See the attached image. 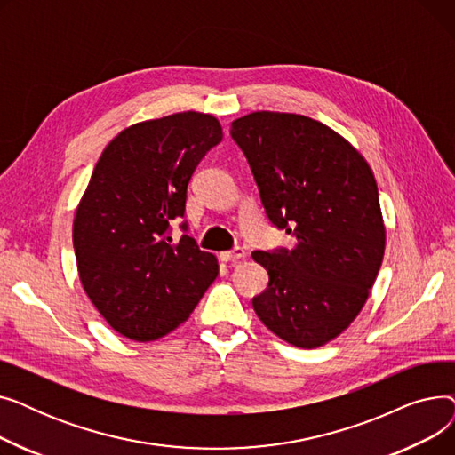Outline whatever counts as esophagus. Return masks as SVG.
<instances>
[{
    "label": "esophagus",
    "instance_id": "obj_1",
    "mask_svg": "<svg viewBox=\"0 0 455 455\" xmlns=\"http://www.w3.org/2000/svg\"><path fill=\"white\" fill-rule=\"evenodd\" d=\"M220 258H221V261H237V259L245 258V249L243 247H234L232 251L221 252Z\"/></svg>",
    "mask_w": 455,
    "mask_h": 455
}]
</instances>
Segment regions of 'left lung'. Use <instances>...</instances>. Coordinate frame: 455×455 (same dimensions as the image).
<instances>
[{"instance_id": "obj_1", "label": "left lung", "mask_w": 455, "mask_h": 455, "mask_svg": "<svg viewBox=\"0 0 455 455\" xmlns=\"http://www.w3.org/2000/svg\"><path fill=\"white\" fill-rule=\"evenodd\" d=\"M230 136L249 162L271 225L295 247L256 251L269 275L259 321L300 348L323 347L362 312L386 251L374 175L336 131L300 114L252 112Z\"/></svg>"}]
</instances>
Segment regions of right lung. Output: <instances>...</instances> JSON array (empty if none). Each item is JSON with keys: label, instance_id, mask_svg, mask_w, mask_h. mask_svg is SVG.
Wrapping results in <instances>:
<instances>
[{"label": "right lung", "instance_id": "1", "mask_svg": "<svg viewBox=\"0 0 455 455\" xmlns=\"http://www.w3.org/2000/svg\"><path fill=\"white\" fill-rule=\"evenodd\" d=\"M223 140L218 119L180 112L119 132L93 167L74 220L83 288L105 321L134 341L182 324L220 273L213 254L186 234L188 182Z\"/></svg>", "mask_w": 455, "mask_h": 455}]
</instances>
